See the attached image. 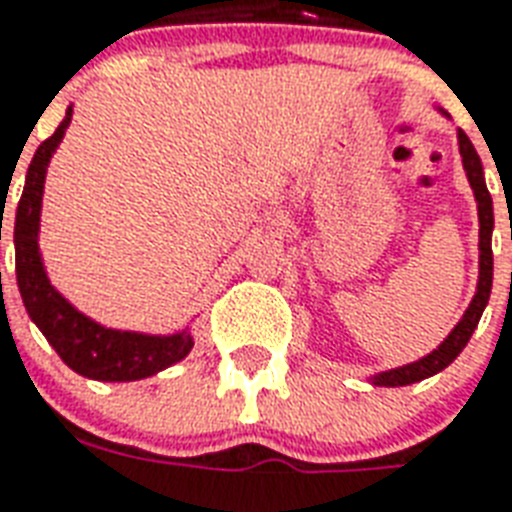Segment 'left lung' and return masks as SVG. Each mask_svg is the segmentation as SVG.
Wrapping results in <instances>:
<instances>
[{
	"label": "left lung",
	"instance_id": "8db88e82",
	"mask_svg": "<svg viewBox=\"0 0 512 512\" xmlns=\"http://www.w3.org/2000/svg\"><path fill=\"white\" fill-rule=\"evenodd\" d=\"M460 154L462 164H465V172H468L470 188L476 193L478 201V223H481V231H478V249H481V271H478V289L473 303L465 311V316L460 319V324L449 332L441 345H438L433 353H428L420 361L414 364L398 366V369H390V372H382L374 377V385H382V388H398V385H412V382H420L430 374H438L441 369L452 364L454 358L460 356L462 348L468 345L473 329L478 327L481 321V313H484L486 303H489V295H492V276H494V257H492V228H494V212H492V196H489V188H486L484 180V167H481V159H478L476 148L470 143V138L460 130Z\"/></svg>",
	"mask_w": 512,
	"mask_h": 512
}]
</instances>
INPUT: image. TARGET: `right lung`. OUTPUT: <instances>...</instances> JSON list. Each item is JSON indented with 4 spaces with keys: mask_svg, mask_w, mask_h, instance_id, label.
<instances>
[{
    "mask_svg": "<svg viewBox=\"0 0 512 512\" xmlns=\"http://www.w3.org/2000/svg\"><path fill=\"white\" fill-rule=\"evenodd\" d=\"M68 124H71V108L58 130L36 148L34 159L28 164L26 188L15 215V273H18L20 297L31 321L42 329L47 342L74 372L106 382L143 380L188 356L193 348L191 335L183 332V335L154 337L100 327L76 311L74 305L66 303V297L55 292L44 273L39 244H36L44 175Z\"/></svg>",
    "mask_w": 512,
    "mask_h": 512,
    "instance_id": "1",
    "label": "right lung"
}]
</instances>
